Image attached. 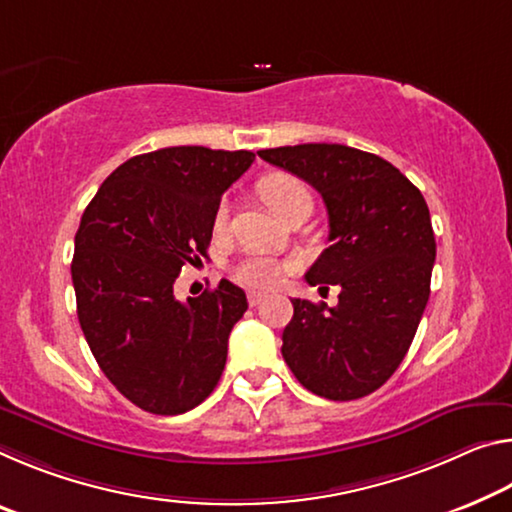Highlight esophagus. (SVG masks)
Wrapping results in <instances>:
<instances>
[{"mask_svg": "<svg viewBox=\"0 0 512 512\" xmlns=\"http://www.w3.org/2000/svg\"><path fill=\"white\" fill-rule=\"evenodd\" d=\"M262 300H264V294H262V291H248V303L253 305V307L262 303Z\"/></svg>", "mask_w": 512, "mask_h": 512, "instance_id": "34e87169", "label": "esophagus"}]
</instances>
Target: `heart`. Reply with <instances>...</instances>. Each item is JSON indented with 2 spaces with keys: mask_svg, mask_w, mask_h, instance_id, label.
Wrapping results in <instances>:
<instances>
[{
  "mask_svg": "<svg viewBox=\"0 0 512 512\" xmlns=\"http://www.w3.org/2000/svg\"><path fill=\"white\" fill-rule=\"evenodd\" d=\"M262 196L275 214L280 218L285 216L287 209L294 205L298 198L310 196L305 189V184L296 180L291 175H271L269 180L262 182ZM227 216H230V207L227 202H221L216 209V230L221 232L227 225ZM287 271V264H282L280 259L262 253H248L243 255L237 264H234L232 275L234 280L241 282V285L253 287V289H269L278 285L282 273Z\"/></svg>",
  "mask_w": 512,
  "mask_h": 512,
  "instance_id": "b5f03b06",
  "label": "heart"
}]
</instances>
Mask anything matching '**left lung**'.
<instances>
[{"instance_id":"1","label":"left lung","mask_w":512,"mask_h":512,"mask_svg":"<svg viewBox=\"0 0 512 512\" xmlns=\"http://www.w3.org/2000/svg\"><path fill=\"white\" fill-rule=\"evenodd\" d=\"M257 154L321 193L330 246L305 280L342 289L335 307L291 300L282 358L312 394L362 399L399 369L431 296L435 234L426 200L399 168L348 145L303 143Z\"/></svg>"}]
</instances>
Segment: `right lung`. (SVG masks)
Here are the masks:
<instances>
[{"mask_svg":"<svg viewBox=\"0 0 512 512\" xmlns=\"http://www.w3.org/2000/svg\"><path fill=\"white\" fill-rule=\"evenodd\" d=\"M253 161L202 145L139 154L81 216L70 266L79 326L113 387L152 415L196 408L221 380L246 294L221 280L180 303L173 285L207 255L221 196Z\"/></svg>","mask_w":512,"mask_h":512,"instance_id":"right-lung-1","label":"right lung"}]
</instances>
